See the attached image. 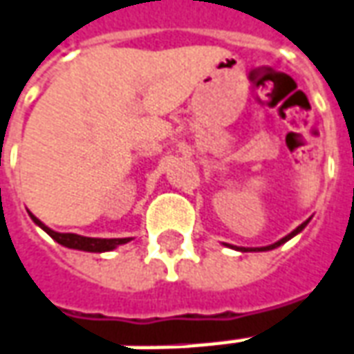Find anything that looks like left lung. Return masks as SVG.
I'll return each instance as SVG.
<instances>
[{"instance_id": "8db88e82", "label": "left lung", "mask_w": 354, "mask_h": 354, "mask_svg": "<svg viewBox=\"0 0 354 354\" xmlns=\"http://www.w3.org/2000/svg\"><path fill=\"white\" fill-rule=\"evenodd\" d=\"M305 226H306V222H303V224H301V226H299L297 230H293V232H291L289 236L281 237L280 241H276V243H272V245H268V247H257V249H251V251H270V249H276V247H280L281 243H286L288 239H291V237L295 236V234H299V232H301V230L305 228ZM243 251H247V249H243Z\"/></svg>"}]
</instances>
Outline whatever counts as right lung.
<instances>
[{"label": "right lung", "mask_w": 354, "mask_h": 354, "mask_svg": "<svg viewBox=\"0 0 354 354\" xmlns=\"http://www.w3.org/2000/svg\"><path fill=\"white\" fill-rule=\"evenodd\" d=\"M32 220L38 224L39 228H44L48 232L49 236L55 239L57 243L61 245L71 247V249H80V251H90V253H103V251H111L115 249L117 245H122L126 241H130L128 237H122V239H100V237H84V236H76V234H59V232H53L49 230L44 222H39L34 214H30Z\"/></svg>", "instance_id": "right-lung-1"}]
</instances>
